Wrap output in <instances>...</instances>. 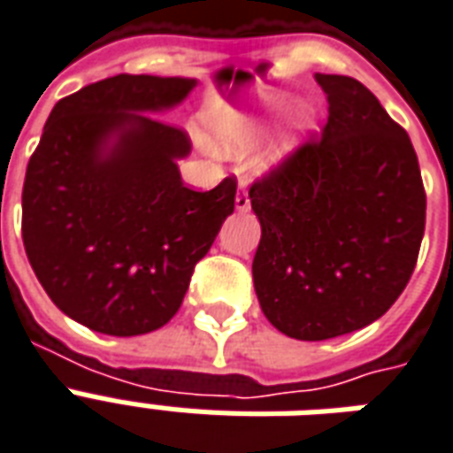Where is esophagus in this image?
I'll list each match as a JSON object with an SVG mask.
<instances>
[{"instance_id":"esophagus-1","label":"esophagus","mask_w":453,"mask_h":453,"mask_svg":"<svg viewBox=\"0 0 453 453\" xmlns=\"http://www.w3.org/2000/svg\"><path fill=\"white\" fill-rule=\"evenodd\" d=\"M236 210H250V196L245 191V187L238 188L236 194Z\"/></svg>"}]
</instances>
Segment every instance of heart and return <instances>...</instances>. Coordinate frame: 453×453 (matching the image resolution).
Listing matches in <instances>:
<instances>
[{"instance_id": "obj_1", "label": "heart", "mask_w": 453, "mask_h": 453, "mask_svg": "<svg viewBox=\"0 0 453 453\" xmlns=\"http://www.w3.org/2000/svg\"><path fill=\"white\" fill-rule=\"evenodd\" d=\"M286 108V96L276 92H262L257 101H252L250 106H236V108H219L212 115V136H215V146L226 156H248L255 149L262 146L272 122L279 113ZM311 125V113L307 106L296 104L286 111V118L279 125V134L276 143L269 149V160L281 157L288 153L297 142L303 139L304 132Z\"/></svg>"}]
</instances>
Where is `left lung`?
I'll use <instances>...</instances> for the list:
<instances>
[{
  "mask_svg": "<svg viewBox=\"0 0 453 453\" xmlns=\"http://www.w3.org/2000/svg\"><path fill=\"white\" fill-rule=\"evenodd\" d=\"M321 136L257 177L262 226L252 281L269 324L328 340L373 324L402 296L426 231V188L411 139L347 75H321Z\"/></svg>",
  "mask_w": 453,
  "mask_h": 453,
  "instance_id": "1",
  "label": "left lung"
}]
</instances>
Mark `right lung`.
<instances>
[{"instance_id": "right-lung-1", "label": "right lung", "mask_w": 453, "mask_h": 453, "mask_svg": "<svg viewBox=\"0 0 453 453\" xmlns=\"http://www.w3.org/2000/svg\"><path fill=\"white\" fill-rule=\"evenodd\" d=\"M188 77L122 75L54 106L23 184V245L51 303L106 335L165 326L196 265L234 212L236 179L181 181L184 129L150 115L177 106Z\"/></svg>"}]
</instances>
